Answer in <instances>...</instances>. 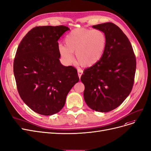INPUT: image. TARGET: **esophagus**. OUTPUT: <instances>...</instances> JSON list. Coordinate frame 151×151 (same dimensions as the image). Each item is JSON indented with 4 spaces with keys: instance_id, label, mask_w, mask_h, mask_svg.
Wrapping results in <instances>:
<instances>
[{
    "instance_id": "34e87169",
    "label": "esophagus",
    "mask_w": 151,
    "mask_h": 151,
    "mask_svg": "<svg viewBox=\"0 0 151 151\" xmlns=\"http://www.w3.org/2000/svg\"><path fill=\"white\" fill-rule=\"evenodd\" d=\"M77 72H78V75H79V78H81V77L82 73H83V70L81 69H78Z\"/></svg>"
}]
</instances>
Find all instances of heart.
I'll return each mask as SVG.
<instances>
[{"label":"heart","instance_id":"1","mask_svg":"<svg viewBox=\"0 0 151 151\" xmlns=\"http://www.w3.org/2000/svg\"><path fill=\"white\" fill-rule=\"evenodd\" d=\"M65 45H60L61 56L68 64L74 60L73 53L79 64L84 67L94 65L100 60L105 50L106 37L101 30L77 28L72 30L64 39Z\"/></svg>","mask_w":151,"mask_h":151}]
</instances>
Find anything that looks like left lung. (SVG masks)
<instances>
[{"label": "left lung", "mask_w": 151, "mask_h": 151, "mask_svg": "<svg viewBox=\"0 0 151 151\" xmlns=\"http://www.w3.org/2000/svg\"><path fill=\"white\" fill-rule=\"evenodd\" d=\"M92 27L104 33L106 47L101 59L84 70L81 80L87 105L107 112L120 106L131 93L136 59L129 39L118 26L106 22Z\"/></svg>", "instance_id": "1"}]
</instances>
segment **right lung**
I'll return each mask as SVG.
<instances>
[{
    "label": "right lung",
    "instance_id": "right-lung-1",
    "mask_svg": "<svg viewBox=\"0 0 151 151\" xmlns=\"http://www.w3.org/2000/svg\"><path fill=\"white\" fill-rule=\"evenodd\" d=\"M69 30L64 25L35 27L24 36L15 56L14 74L20 97L41 115L59 112L79 81L75 67L62 65L59 60L58 41Z\"/></svg>",
    "mask_w": 151,
    "mask_h": 151
}]
</instances>
